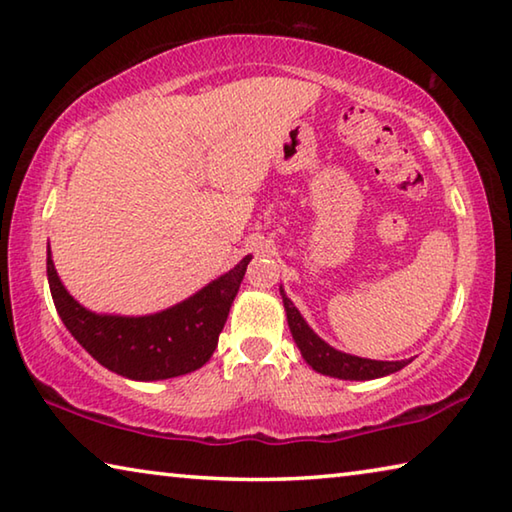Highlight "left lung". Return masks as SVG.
<instances>
[{"label": "left lung", "instance_id": "8db88e82", "mask_svg": "<svg viewBox=\"0 0 512 512\" xmlns=\"http://www.w3.org/2000/svg\"><path fill=\"white\" fill-rule=\"evenodd\" d=\"M280 296L284 302V311H287V323L291 329L293 341H296L298 350L311 368L320 375L336 377V379H350V381H368L377 377L393 375V372L402 370L409 359L404 361H375V359H363L354 357V354H345L341 350L332 348L325 343L320 336L307 325V320L302 318L298 307L287 298V293L280 287Z\"/></svg>", "mask_w": 512, "mask_h": 512}]
</instances>
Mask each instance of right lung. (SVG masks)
I'll return each mask as SVG.
<instances>
[{
	"mask_svg": "<svg viewBox=\"0 0 512 512\" xmlns=\"http://www.w3.org/2000/svg\"><path fill=\"white\" fill-rule=\"evenodd\" d=\"M253 255L205 284L194 296L146 316L97 314L69 296L47 248L51 298L69 334L103 368L135 381H158L194 372L210 361L232 300Z\"/></svg>",
	"mask_w": 512,
	"mask_h": 512,
	"instance_id": "add662e5",
	"label": "right lung"
}]
</instances>
